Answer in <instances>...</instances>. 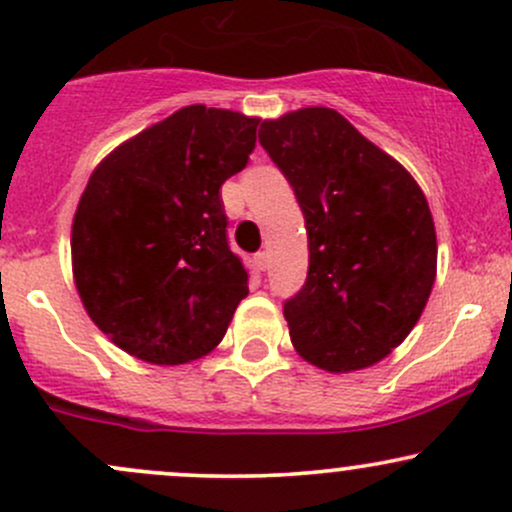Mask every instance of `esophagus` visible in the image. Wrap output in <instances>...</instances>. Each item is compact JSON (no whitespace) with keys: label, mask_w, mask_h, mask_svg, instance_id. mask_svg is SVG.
Here are the masks:
<instances>
[{"label":"esophagus","mask_w":512,"mask_h":512,"mask_svg":"<svg viewBox=\"0 0 512 512\" xmlns=\"http://www.w3.org/2000/svg\"><path fill=\"white\" fill-rule=\"evenodd\" d=\"M255 264H257V269H262V272H264V269H267L269 267V255H267V252H257V255H255Z\"/></svg>","instance_id":"34e87169"}]
</instances>
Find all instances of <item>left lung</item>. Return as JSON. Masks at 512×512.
I'll return each mask as SVG.
<instances>
[{"instance_id":"obj_1","label":"left lung","mask_w":512,"mask_h":512,"mask_svg":"<svg viewBox=\"0 0 512 512\" xmlns=\"http://www.w3.org/2000/svg\"><path fill=\"white\" fill-rule=\"evenodd\" d=\"M260 144L293 187L308 279L284 303L305 361L351 373L407 339L436 281V228L416 180L332 108L264 120Z\"/></svg>"}]
</instances>
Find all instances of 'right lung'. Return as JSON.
<instances>
[{
	"label": "right lung",
	"mask_w": 512,
	"mask_h": 512,
	"mask_svg": "<svg viewBox=\"0 0 512 512\" xmlns=\"http://www.w3.org/2000/svg\"><path fill=\"white\" fill-rule=\"evenodd\" d=\"M257 125L187 105L117 146L88 178L72 223L76 291L127 354L156 366L207 356L248 296L219 190L248 166Z\"/></svg>",
	"instance_id": "1"
}]
</instances>
